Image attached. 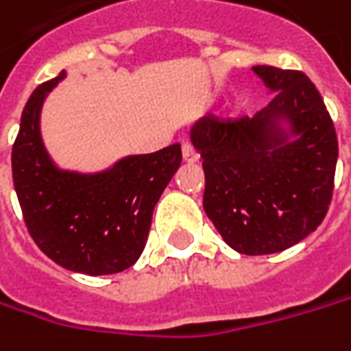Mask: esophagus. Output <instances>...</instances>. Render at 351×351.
<instances>
[{
    "mask_svg": "<svg viewBox=\"0 0 351 351\" xmlns=\"http://www.w3.org/2000/svg\"><path fill=\"white\" fill-rule=\"evenodd\" d=\"M182 156H184V160L187 164L197 162V152L193 149V146H191L189 142H184V144H182Z\"/></svg>",
    "mask_w": 351,
    "mask_h": 351,
    "instance_id": "1",
    "label": "esophagus"
}]
</instances>
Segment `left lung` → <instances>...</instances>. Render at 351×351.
Returning a JSON list of instances; mask_svg holds the SVG:
<instances>
[{
    "label": "left lung",
    "instance_id": "8db88e82",
    "mask_svg": "<svg viewBox=\"0 0 351 351\" xmlns=\"http://www.w3.org/2000/svg\"><path fill=\"white\" fill-rule=\"evenodd\" d=\"M253 71L274 93L269 106L227 120L203 116L189 136L203 160V209L223 241L241 254H271L296 245L324 221L338 138L304 73L269 64Z\"/></svg>",
    "mask_w": 351,
    "mask_h": 351
}]
</instances>
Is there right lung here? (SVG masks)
<instances>
[{
	"mask_svg": "<svg viewBox=\"0 0 351 351\" xmlns=\"http://www.w3.org/2000/svg\"><path fill=\"white\" fill-rule=\"evenodd\" d=\"M64 71L27 100L11 152L13 185L29 235L51 261L82 274H114L146 247L152 213L182 164V146L126 156L98 173L55 166L41 138V108Z\"/></svg>",
	"mask_w": 351,
	"mask_h": 351,
	"instance_id": "obj_1",
	"label": "right lung"
}]
</instances>
